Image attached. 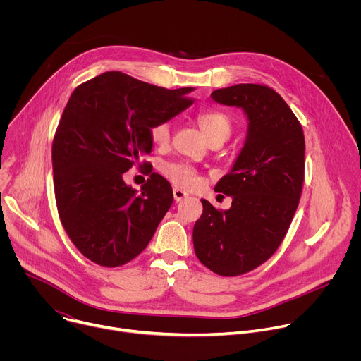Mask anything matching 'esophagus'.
<instances>
[{
    "mask_svg": "<svg viewBox=\"0 0 361 361\" xmlns=\"http://www.w3.org/2000/svg\"><path fill=\"white\" fill-rule=\"evenodd\" d=\"M173 195H174V200L178 202V201H181V200H184L187 197V192L180 190V188H174L173 190Z\"/></svg>",
    "mask_w": 361,
    "mask_h": 361,
    "instance_id": "esophagus-1",
    "label": "esophagus"
}]
</instances>
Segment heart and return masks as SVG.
Masks as SVG:
<instances>
[{
	"label": "heart",
	"instance_id": "heart-1",
	"mask_svg": "<svg viewBox=\"0 0 361 361\" xmlns=\"http://www.w3.org/2000/svg\"><path fill=\"white\" fill-rule=\"evenodd\" d=\"M197 124L207 141H226L233 133L234 121L230 114L220 110H205L198 113ZM173 123L170 120H160L151 124L149 138L154 144L166 145L171 138ZM164 174L178 187L191 188L198 181V174L194 167L185 163H171L164 166Z\"/></svg>",
	"mask_w": 361,
	"mask_h": 361
}]
</instances>
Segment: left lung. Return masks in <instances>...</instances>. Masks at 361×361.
Segmentation results:
<instances>
[{
	"mask_svg": "<svg viewBox=\"0 0 361 361\" xmlns=\"http://www.w3.org/2000/svg\"><path fill=\"white\" fill-rule=\"evenodd\" d=\"M224 106L244 110L248 131L234 167L216 185L233 197L230 210L201 200L192 230L198 260L224 277L245 274L276 252L302 191L304 134L279 92L263 84H237L212 92Z\"/></svg>",
	"mask_w": 361,
	"mask_h": 361,
	"instance_id": "1",
	"label": "left lung"
}]
</instances>
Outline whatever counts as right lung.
Listing matches in <instances>:
<instances>
[{
	"label": "right lung",
	"instance_id": "obj_1",
	"mask_svg": "<svg viewBox=\"0 0 361 361\" xmlns=\"http://www.w3.org/2000/svg\"><path fill=\"white\" fill-rule=\"evenodd\" d=\"M191 91L121 71L99 74L73 91L53 141L54 191L66 233L92 263L120 267L135 259L171 207L164 177L152 173L137 194L123 174L151 151V124L190 107Z\"/></svg>",
	"mask_w": 361,
	"mask_h": 361
}]
</instances>
